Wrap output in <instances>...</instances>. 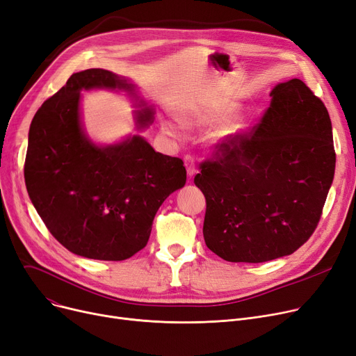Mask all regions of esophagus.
<instances>
[{
	"label": "esophagus",
	"mask_w": 356,
	"mask_h": 356,
	"mask_svg": "<svg viewBox=\"0 0 356 356\" xmlns=\"http://www.w3.org/2000/svg\"><path fill=\"white\" fill-rule=\"evenodd\" d=\"M184 162H185V166H187L188 177H194L195 175V162H194V158L191 155H185L184 156Z\"/></svg>",
	"instance_id": "obj_1"
}]
</instances>
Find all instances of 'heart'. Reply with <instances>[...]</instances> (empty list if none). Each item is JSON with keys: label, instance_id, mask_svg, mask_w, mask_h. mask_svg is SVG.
I'll return each mask as SVG.
<instances>
[{"label": "heart", "instance_id": "heart-1", "mask_svg": "<svg viewBox=\"0 0 356 356\" xmlns=\"http://www.w3.org/2000/svg\"><path fill=\"white\" fill-rule=\"evenodd\" d=\"M236 110H238V107L232 103H220L202 111H197L195 114L187 117V120L198 126H216L226 122L230 115L236 113ZM243 129L245 126L242 123H230L229 126L225 127L223 136H234V134L242 133ZM166 130L175 133V129L171 124H166Z\"/></svg>", "mask_w": 356, "mask_h": 356}]
</instances>
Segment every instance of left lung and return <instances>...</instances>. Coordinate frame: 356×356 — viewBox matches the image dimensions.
<instances>
[{
  "instance_id": "8db88e82",
  "label": "left lung",
  "mask_w": 356,
  "mask_h": 356,
  "mask_svg": "<svg viewBox=\"0 0 356 356\" xmlns=\"http://www.w3.org/2000/svg\"><path fill=\"white\" fill-rule=\"evenodd\" d=\"M334 163L323 101L301 79L278 83L259 122L217 142L200 163L207 248L229 262L291 255L320 222Z\"/></svg>"
}]
</instances>
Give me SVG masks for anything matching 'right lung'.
I'll return each mask as SVG.
<instances>
[{
	"label": "right lung",
	"mask_w": 356,
	"mask_h": 356,
	"mask_svg": "<svg viewBox=\"0 0 356 356\" xmlns=\"http://www.w3.org/2000/svg\"><path fill=\"white\" fill-rule=\"evenodd\" d=\"M133 86L94 67L71 75L33 117L24 179L47 230L70 252L99 261H124L143 249L165 198L184 187L182 159L155 152L143 138L98 147L82 133L79 92ZM154 111L138 113L140 126Z\"/></svg>",
	"instance_id": "1"
}]
</instances>
